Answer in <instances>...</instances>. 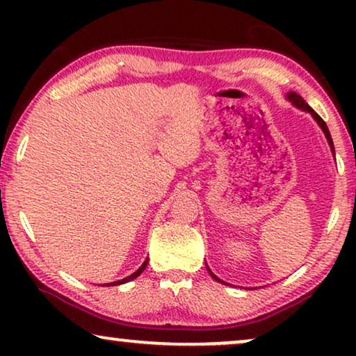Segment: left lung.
Wrapping results in <instances>:
<instances>
[{"label": "left lung", "mask_w": 356, "mask_h": 356, "mask_svg": "<svg viewBox=\"0 0 356 356\" xmlns=\"http://www.w3.org/2000/svg\"><path fill=\"white\" fill-rule=\"evenodd\" d=\"M286 99H289V100L291 102V104H293L295 106H298V108H303V110H306V111H309V113L314 116V120H316V121H318V124L321 126V128H323V131H324V134H325V138H327V140H329V144H330V149H332V152H334V143H332V138H330V133H329V129H327V124H325V123H324V120H323V118H321V116H319L318 113H316V111H314L313 108H311V106H309L308 104H306V102H305L303 99H301V97H300L298 94H295V92H290V94H289V95H286ZM209 272H211V270H209ZM211 275H212V277H213V279H216L217 282H220V284H225V282H222L220 279H218V277H216V275H213V274H212V272H211Z\"/></svg>", "instance_id": "1"}]
</instances>
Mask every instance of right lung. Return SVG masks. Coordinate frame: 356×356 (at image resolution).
I'll return each mask as SVG.
<instances>
[{"label": "right lung", "instance_id": "1", "mask_svg": "<svg viewBox=\"0 0 356 356\" xmlns=\"http://www.w3.org/2000/svg\"><path fill=\"white\" fill-rule=\"evenodd\" d=\"M145 266H147V261H144V264H143V266H140V267H139V269L134 272V274H131L129 277H126V279H123V280H118V282H113V284H108V285H120V284H124V282H129V280H133V279H136V277H138V275H140V274H143V270L145 269Z\"/></svg>", "mask_w": 356, "mask_h": 356}]
</instances>
